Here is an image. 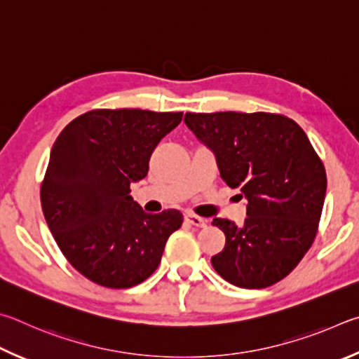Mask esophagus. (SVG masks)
Returning a JSON list of instances; mask_svg holds the SVG:
<instances>
[{"label": "esophagus", "mask_w": 359, "mask_h": 359, "mask_svg": "<svg viewBox=\"0 0 359 359\" xmlns=\"http://www.w3.org/2000/svg\"><path fill=\"white\" fill-rule=\"evenodd\" d=\"M184 219L191 225H194V227H206V224H208V221H206V219L192 215V212H187V215L184 216Z\"/></svg>", "instance_id": "obj_1"}]
</instances>
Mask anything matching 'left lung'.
<instances>
[{
  "instance_id": "left-lung-1",
  "label": "left lung",
  "mask_w": 359,
  "mask_h": 359,
  "mask_svg": "<svg viewBox=\"0 0 359 359\" xmlns=\"http://www.w3.org/2000/svg\"><path fill=\"white\" fill-rule=\"evenodd\" d=\"M184 123L216 156L221 178L246 198L244 224L216 217L225 246L211 259L230 284L265 288L290 274L312 246L326 173L306 132L276 113H186Z\"/></svg>"
}]
</instances>
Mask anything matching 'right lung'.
<instances>
[{
  "instance_id": "add662e5",
  "label": "right lung",
  "mask_w": 359,
  "mask_h": 359,
  "mask_svg": "<svg viewBox=\"0 0 359 359\" xmlns=\"http://www.w3.org/2000/svg\"><path fill=\"white\" fill-rule=\"evenodd\" d=\"M181 119V111L91 110L53 143L41 186L43 216L67 262L94 284L129 288L148 279L183 224L178 210L148 215L129 196Z\"/></svg>"
}]
</instances>
